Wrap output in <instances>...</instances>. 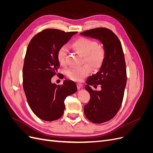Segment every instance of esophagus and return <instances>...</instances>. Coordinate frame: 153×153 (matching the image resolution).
<instances>
[{"label": "esophagus", "mask_w": 153, "mask_h": 153, "mask_svg": "<svg viewBox=\"0 0 153 153\" xmlns=\"http://www.w3.org/2000/svg\"><path fill=\"white\" fill-rule=\"evenodd\" d=\"M76 86H77V89H80L81 88L83 87V85L82 84H80V83H77Z\"/></svg>", "instance_id": "esophagus-1"}]
</instances>
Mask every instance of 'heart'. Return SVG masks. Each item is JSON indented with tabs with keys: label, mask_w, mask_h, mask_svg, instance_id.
Wrapping results in <instances>:
<instances>
[{
	"label": "heart",
	"mask_w": 153,
	"mask_h": 153,
	"mask_svg": "<svg viewBox=\"0 0 153 153\" xmlns=\"http://www.w3.org/2000/svg\"><path fill=\"white\" fill-rule=\"evenodd\" d=\"M72 47L83 56L84 62L89 64L92 69L96 70L102 66L105 59V50L102 47H98V43L94 40L81 37L73 41ZM68 53V48L65 45L59 48L57 58L61 65L65 66L66 64ZM90 71V67L85 64L80 67L68 69L66 71V75L73 81L81 82L89 75Z\"/></svg>",
	"instance_id": "heart-1"
}]
</instances>
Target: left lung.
<instances>
[{
    "label": "left lung",
    "instance_id": "left-lung-1",
    "mask_svg": "<svg viewBox=\"0 0 153 153\" xmlns=\"http://www.w3.org/2000/svg\"><path fill=\"white\" fill-rule=\"evenodd\" d=\"M80 34L100 41L105 52L102 66L96 75L87 78L85 86L91 96L84 106L85 117L92 123L101 124L114 118L122 105L127 80L124 55L118 37L107 28L92 29ZM100 84V91L89 86Z\"/></svg>",
    "mask_w": 153,
    "mask_h": 153
}]
</instances>
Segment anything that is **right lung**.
Instances as JSON below:
<instances>
[{"instance_id": "obj_1", "label": "right lung", "mask_w": 153, "mask_h": 153, "mask_svg": "<svg viewBox=\"0 0 153 153\" xmlns=\"http://www.w3.org/2000/svg\"><path fill=\"white\" fill-rule=\"evenodd\" d=\"M77 32H66L46 29L35 35L27 49L23 67V87L32 112L46 121L61 117L65 108L66 98L77 91L75 82L64 80L63 84H52L57 75L59 48Z\"/></svg>"}]
</instances>
